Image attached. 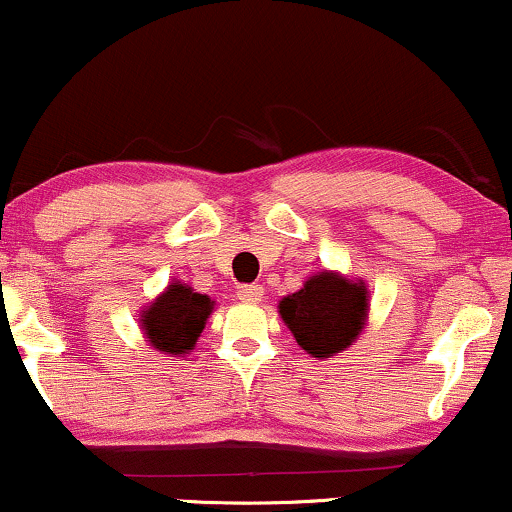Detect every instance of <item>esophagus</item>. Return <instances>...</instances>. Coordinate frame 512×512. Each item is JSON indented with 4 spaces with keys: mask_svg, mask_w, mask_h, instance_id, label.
<instances>
[{
    "mask_svg": "<svg viewBox=\"0 0 512 512\" xmlns=\"http://www.w3.org/2000/svg\"><path fill=\"white\" fill-rule=\"evenodd\" d=\"M237 298H240L242 303H258V300L263 298V286L261 284L240 286V291H237Z\"/></svg>",
    "mask_w": 512,
    "mask_h": 512,
    "instance_id": "obj_1",
    "label": "esophagus"
}]
</instances>
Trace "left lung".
<instances>
[{"mask_svg": "<svg viewBox=\"0 0 512 512\" xmlns=\"http://www.w3.org/2000/svg\"><path fill=\"white\" fill-rule=\"evenodd\" d=\"M366 312V286L347 282L333 272L310 277L303 289L279 303L284 324L314 359H328L352 345L366 324Z\"/></svg>", "mask_w": 512, "mask_h": 512, "instance_id": "obj_1", "label": "left lung"}]
</instances>
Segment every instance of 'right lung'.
I'll return each mask as SVG.
<instances>
[{
    "label": "right lung",
    "instance_id": "obj_1",
    "mask_svg": "<svg viewBox=\"0 0 512 512\" xmlns=\"http://www.w3.org/2000/svg\"><path fill=\"white\" fill-rule=\"evenodd\" d=\"M212 307V298L177 282L142 314V328L151 345L160 352L174 356L188 354V349L198 342Z\"/></svg>",
    "mask_w": 512,
    "mask_h": 512
}]
</instances>
